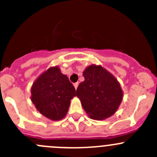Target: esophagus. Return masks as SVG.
I'll return each instance as SVG.
<instances>
[{
    "label": "esophagus",
    "mask_w": 157,
    "mask_h": 157,
    "mask_svg": "<svg viewBox=\"0 0 157 157\" xmlns=\"http://www.w3.org/2000/svg\"><path fill=\"white\" fill-rule=\"evenodd\" d=\"M78 84H79L78 82H77V83H74V87H75L76 90H77V86H78Z\"/></svg>",
    "instance_id": "34e87169"
}]
</instances>
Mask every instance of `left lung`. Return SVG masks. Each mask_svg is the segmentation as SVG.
Returning a JSON list of instances; mask_svg holds the SVG:
<instances>
[{"label": "left lung", "instance_id": "1", "mask_svg": "<svg viewBox=\"0 0 157 157\" xmlns=\"http://www.w3.org/2000/svg\"><path fill=\"white\" fill-rule=\"evenodd\" d=\"M84 81L77 89V96L93 119L112 116L122 100L123 92L118 80L101 66H89L83 71Z\"/></svg>", "mask_w": 157, "mask_h": 157}]
</instances>
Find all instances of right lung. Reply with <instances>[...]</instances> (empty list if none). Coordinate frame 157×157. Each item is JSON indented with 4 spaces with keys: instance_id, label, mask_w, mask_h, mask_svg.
<instances>
[{
    "instance_id": "obj_1",
    "label": "right lung",
    "mask_w": 157,
    "mask_h": 157,
    "mask_svg": "<svg viewBox=\"0 0 157 157\" xmlns=\"http://www.w3.org/2000/svg\"><path fill=\"white\" fill-rule=\"evenodd\" d=\"M76 90L59 67H50L38 77L31 88V99L42 115L53 121L64 118Z\"/></svg>"
}]
</instances>
